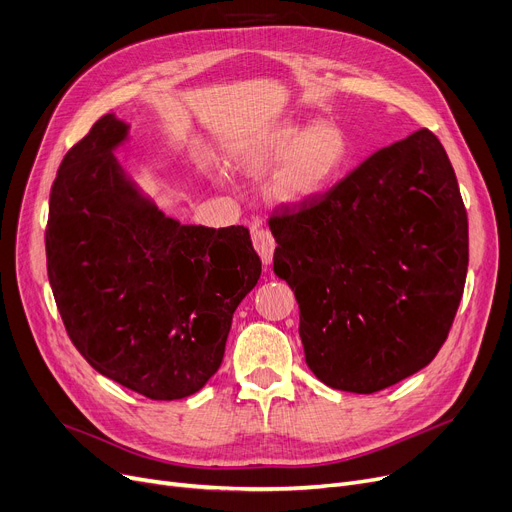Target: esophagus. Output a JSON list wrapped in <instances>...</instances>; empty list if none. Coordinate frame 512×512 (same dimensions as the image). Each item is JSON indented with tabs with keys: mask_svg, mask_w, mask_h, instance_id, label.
<instances>
[{
	"mask_svg": "<svg viewBox=\"0 0 512 512\" xmlns=\"http://www.w3.org/2000/svg\"><path fill=\"white\" fill-rule=\"evenodd\" d=\"M251 242L255 251L259 253L263 263H270L274 257V249H276V240L272 236V232L263 228V226H251Z\"/></svg>",
	"mask_w": 512,
	"mask_h": 512,
	"instance_id": "1",
	"label": "esophagus"
}]
</instances>
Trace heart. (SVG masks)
Returning <instances> with one entry per match:
<instances>
[{
  "instance_id": "obj_1",
  "label": "heart",
  "mask_w": 512,
  "mask_h": 512,
  "mask_svg": "<svg viewBox=\"0 0 512 512\" xmlns=\"http://www.w3.org/2000/svg\"><path fill=\"white\" fill-rule=\"evenodd\" d=\"M348 153L351 145L344 128L332 120H319L311 126H282L255 153L253 164L263 166L282 159L272 180L274 195L282 201H307L338 180Z\"/></svg>"
}]
</instances>
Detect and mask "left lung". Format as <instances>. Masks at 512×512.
<instances>
[{
  "label": "left lung",
  "instance_id": "obj_1",
  "mask_svg": "<svg viewBox=\"0 0 512 512\" xmlns=\"http://www.w3.org/2000/svg\"><path fill=\"white\" fill-rule=\"evenodd\" d=\"M267 224L317 380L373 394L434 361L463 297L469 228L432 130L375 151L313 199L282 203Z\"/></svg>",
  "mask_w": 512,
  "mask_h": 512
}]
</instances>
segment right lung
Here are the masks:
<instances>
[{"label": "right lung", "instance_id": "right-lung-1", "mask_svg": "<svg viewBox=\"0 0 512 512\" xmlns=\"http://www.w3.org/2000/svg\"><path fill=\"white\" fill-rule=\"evenodd\" d=\"M124 139L126 124L107 114L64 155L49 195L47 276L95 371L151 400H176L220 369L261 261L247 228L164 218L112 157Z\"/></svg>", "mask_w": 512, "mask_h": 512}]
</instances>
